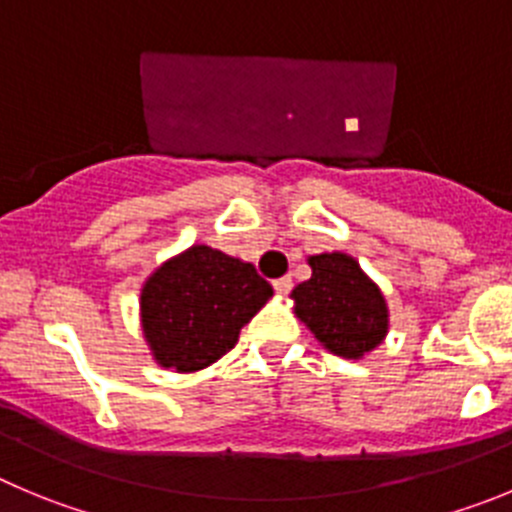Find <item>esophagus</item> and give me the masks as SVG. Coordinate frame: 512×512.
Returning <instances> with one entry per match:
<instances>
[{
	"label": "esophagus",
	"mask_w": 512,
	"mask_h": 512,
	"mask_svg": "<svg viewBox=\"0 0 512 512\" xmlns=\"http://www.w3.org/2000/svg\"><path fill=\"white\" fill-rule=\"evenodd\" d=\"M272 288H275V293L280 295L290 293V290H293V278H288V275H285V278H278L275 283H272Z\"/></svg>",
	"instance_id": "obj_1"
}]
</instances>
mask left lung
<instances>
[{
    "instance_id": "1",
    "label": "left lung",
    "mask_w": 512,
    "mask_h": 512,
    "mask_svg": "<svg viewBox=\"0 0 512 512\" xmlns=\"http://www.w3.org/2000/svg\"><path fill=\"white\" fill-rule=\"evenodd\" d=\"M308 265L313 275L290 295L295 315L331 353L364 358L389 333L384 293L346 252L313 255Z\"/></svg>"
}]
</instances>
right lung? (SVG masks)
I'll list each match as a JSON object with an SVG mask.
<instances>
[{
	"label": "right lung",
	"mask_w": 512,
	"mask_h": 512,
	"mask_svg": "<svg viewBox=\"0 0 512 512\" xmlns=\"http://www.w3.org/2000/svg\"><path fill=\"white\" fill-rule=\"evenodd\" d=\"M272 298L255 265L194 245L141 288V326L151 356L179 374L207 369L234 348L245 323Z\"/></svg>",
	"instance_id": "obj_1"
}]
</instances>
